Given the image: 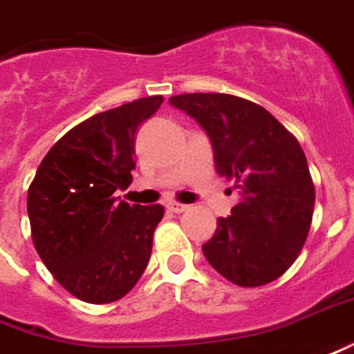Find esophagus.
<instances>
[{
  "label": "esophagus",
  "instance_id": "34e87169",
  "mask_svg": "<svg viewBox=\"0 0 354 354\" xmlns=\"http://www.w3.org/2000/svg\"><path fill=\"white\" fill-rule=\"evenodd\" d=\"M167 209H169L170 212H176V214H180V212L187 211V205H182V203H176V201H170V203H167Z\"/></svg>",
  "mask_w": 354,
  "mask_h": 354
}]
</instances>
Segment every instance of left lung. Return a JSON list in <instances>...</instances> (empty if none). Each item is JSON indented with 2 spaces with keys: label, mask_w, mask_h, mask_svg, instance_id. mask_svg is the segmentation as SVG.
I'll return each instance as SVG.
<instances>
[{
  "label": "left lung",
  "mask_w": 354,
  "mask_h": 354,
  "mask_svg": "<svg viewBox=\"0 0 354 354\" xmlns=\"http://www.w3.org/2000/svg\"><path fill=\"white\" fill-rule=\"evenodd\" d=\"M169 101L201 124L216 172L236 180L241 197L203 245L209 264L241 288L280 278L305 245L315 211V184L295 136L243 97L182 93Z\"/></svg>",
  "instance_id": "1"
}]
</instances>
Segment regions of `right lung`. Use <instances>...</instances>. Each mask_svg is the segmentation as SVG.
<instances>
[{"instance_id": "right-lung-1", "label": "right lung", "mask_w": 354, "mask_h": 354, "mask_svg": "<svg viewBox=\"0 0 354 354\" xmlns=\"http://www.w3.org/2000/svg\"><path fill=\"white\" fill-rule=\"evenodd\" d=\"M160 103V95L142 97L74 126L49 149L28 187L34 247L80 301H118L149 263L165 209L128 205L115 192L132 182L136 130Z\"/></svg>"}]
</instances>
